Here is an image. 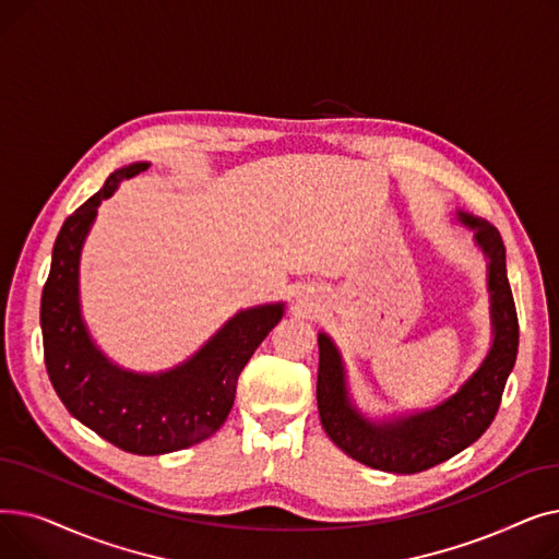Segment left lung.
Wrapping results in <instances>:
<instances>
[{"label":"left lung","instance_id":"8db88e82","mask_svg":"<svg viewBox=\"0 0 559 559\" xmlns=\"http://www.w3.org/2000/svg\"><path fill=\"white\" fill-rule=\"evenodd\" d=\"M457 219L474 230L476 245L489 260L491 346L480 367L453 396L415 415L371 421L348 396L346 369L335 342L326 333H319L317 405L321 426L348 457L378 472L419 474L472 447L493 421L516 362L519 319L508 283L501 233L462 211Z\"/></svg>","mask_w":559,"mask_h":559}]
</instances>
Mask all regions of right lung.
I'll return each mask as SVG.
<instances>
[{
	"label": "right lung",
	"mask_w": 559,
	"mask_h": 559,
	"mask_svg": "<svg viewBox=\"0 0 559 559\" xmlns=\"http://www.w3.org/2000/svg\"><path fill=\"white\" fill-rule=\"evenodd\" d=\"M150 163L115 169L104 188L63 224L43 289L40 329L51 385L83 426L135 455H163L203 442L226 421L238 376L285 306L240 310L192 358L160 373H135L110 362L87 333L79 304V260L97 209L117 186Z\"/></svg>",
	"instance_id": "obj_1"
}]
</instances>
